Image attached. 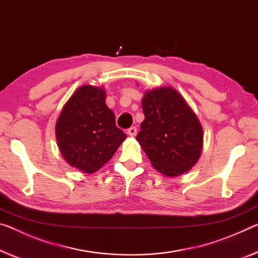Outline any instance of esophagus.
Returning <instances> with one entry per match:
<instances>
[{
  "label": "esophagus",
  "mask_w": 258,
  "mask_h": 258,
  "mask_svg": "<svg viewBox=\"0 0 258 258\" xmlns=\"http://www.w3.org/2000/svg\"><path fill=\"white\" fill-rule=\"evenodd\" d=\"M126 133H128L129 136L135 137V136H136V134H137V128H136V126H130Z\"/></svg>",
  "instance_id": "obj_1"
}]
</instances>
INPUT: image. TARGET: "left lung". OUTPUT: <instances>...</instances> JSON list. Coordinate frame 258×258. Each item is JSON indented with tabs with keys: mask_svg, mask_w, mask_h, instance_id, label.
Returning a JSON list of instances; mask_svg holds the SVG:
<instances>
[{
	"mask_svg": "<svg viewBox=\"0 0 258 258\" xmlns=\"http://www.w3.org/2000/svg\"><path fill=\"white\" fill-rule=\"evenodd\" d=\"M145 120L136 140L158 172L177 176L200 159L203 129L195 113L172 88L145 92L142 100Z\"/></svg>",
	"mask_w": 258,
	"mask_h": 258,
	"instance_id": "8db88e82",
	"label": "left lung"
}]
</instances>
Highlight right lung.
<instances>
[{
    "label": "right lung",
    "instance_id": "add662e5",
    "mask_svg": "<svg viewBox=\"0 0 258 258\" xmlns=\"http://www.w3.org/2000/svg\"><path fill=\"white\" fill-rule=\"evenodd\" d=\"M105 98L101 88L81 86L63 107L55 128L62 156L88 174L104 166L126 138Z\"/></svg>",
    "mask_w": 258,
    "mask_h": 258
}]
</instances>
